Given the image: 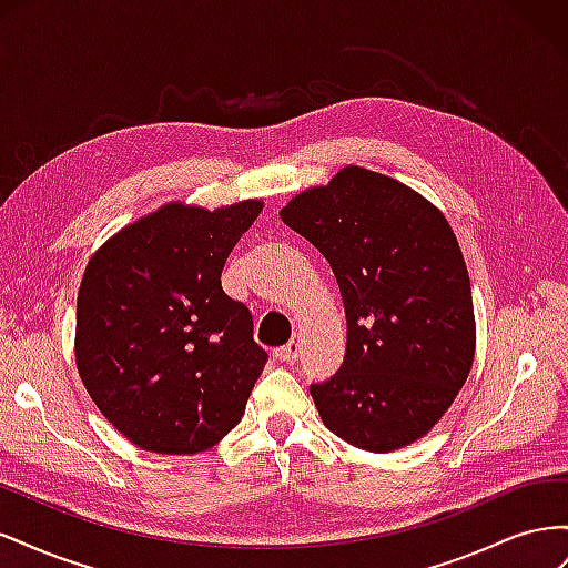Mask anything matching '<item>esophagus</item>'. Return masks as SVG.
<instances>
[{
	"label": "esophagus",
	"instance_id": "obj_1",
	"mask_svg": "<svg viewBox=\"0 0 568 568\" xmlns=\"http://www.w3.org/2000/svg\"><path fill=\"white\" fill-rule=\"evenodd\" d=\"M298 353H301V343L298 341H288L284 348L277 351V357L282 359V363H286V365H294L296 359H298Z\"/></svg>",
	"mask_w": 568,
	"mask_h": 568
}]
</instances>
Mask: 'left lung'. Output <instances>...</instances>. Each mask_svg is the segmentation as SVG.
Instances as JSON below:
<instances>
[{
    "mask_svg": "<svg viewBox=\"0 0 568 568\" xmlns=\"http://www.w3.org/2000/svg\"><path fill=\"white\" fill-rule=\"evenodd\" d=\"M280 215L326 257L346 307L343 365L311 386L324 426L369 453L426 436L467 382L476 348L469 272L448 220L357 165Z\"/></svg>",
    "mask_w": 568,
    "mask_h": 568,
    "instance_id": "8db88e82",
    "label": "left lung"
}]
</instances>
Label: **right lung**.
Listing matches in <instances>:
<instances>
[{
	"label": "right lung",
	"instance_id": "add662e5",
	"mask_svg": "<svg viewBox=\"0 0 568 568\" xmlns=\"http://www.w3.org/2000/svg\"><path fill=\"white\" fill-rule=\"evenodd\" d=\"M261 201L168 203L120 230L84 270L75 363L92 400L142 450L194 455L242 422L267 353L220 284Z\"/></svg>",
	"mask_w": 568,
	"mask_h": 568
}]
</instances>
